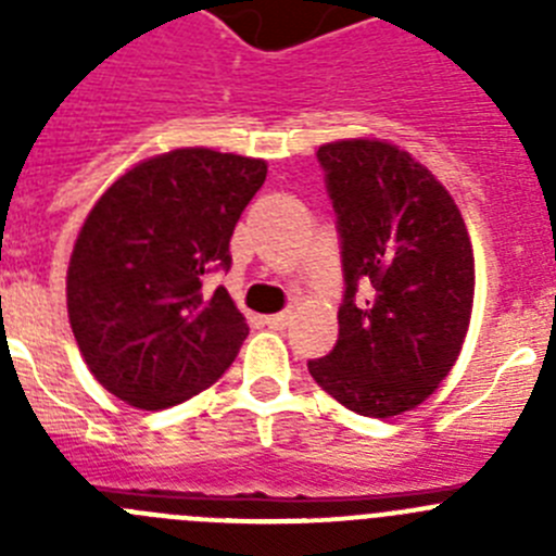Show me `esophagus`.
I'll return each instance as SVG.
<instances>
[{"mask_svg": "<svg viewBox=\"0 0 556 556\" xmlns=\"http://www.w3.org/2000/svg\"><path fill=\"white\" fill-rule=\"evenodd\" d=\"M289 323V312H281V314H269L267 317V326L269 328H283Z\"/></svg>", "mask_w": 556, "mask_h": 556, "instance_id": "esophagus-1", "label": "esophagus"}]
</instances>
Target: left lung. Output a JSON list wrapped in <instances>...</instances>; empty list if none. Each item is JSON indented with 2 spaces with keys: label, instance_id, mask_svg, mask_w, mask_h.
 I'll use <instances>...</instances> for the list:
<instances>
[{
  "label": "left lung",
  "instance_id": "obj_1",
  "mask_svg": "<svg viewBox=\"0 0 556 556\" xmlns=\"http://www.w3.org/2000/svg\"><path fill=\"white\" fill-rule=\"evenodd\" d=\"M342 236L339 337L308 372L365 417L420 406L459 358L473 312V244L454 198L406 150L342 139L317 150ZM371 292L355 303L357 283Z\"/></svg>",
  "mask_w": 556,
  "mask_h": 556
}]
</instances>
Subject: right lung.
Wrapping results in <instances>:
<instances>
[{
    "mask_svg": "<svg viewBox=\"0 0 556 556\" xmlns=\"http://www.w3.org/2000/svg\"><path fill=\"white\" fill-rule=\"evenodd\" d=\"M267 161L208 147L161 152L113 180L75 239L66 308L91 376L125 404L159 412L208 390L248 323L228 289L230 236Z\"/></svg>",
    "mask_w": 556,
    "mask_h": 556,
    "instance_id": "obj_1",
    "label": "right lung"
}]
</instances>
